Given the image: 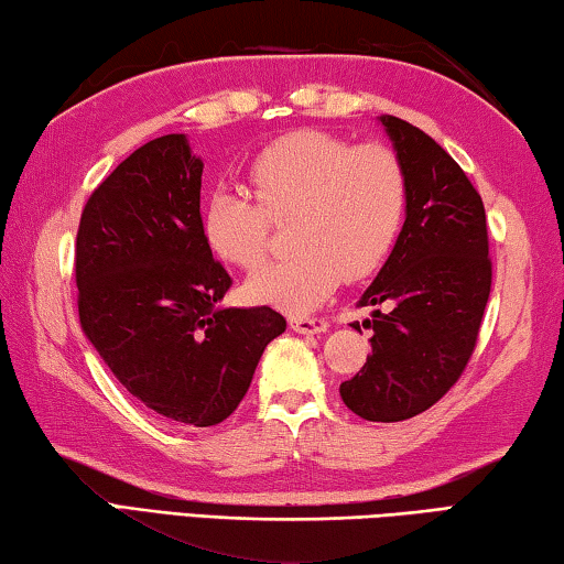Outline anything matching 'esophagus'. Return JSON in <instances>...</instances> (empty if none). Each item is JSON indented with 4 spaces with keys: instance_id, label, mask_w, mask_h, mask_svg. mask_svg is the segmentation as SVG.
Here are the masks:
<instances>
[{
    "instance_id": "1",
    "label": "esophagus",
    "mask_w": 564,
    "mask_h": 564,
    "mask_svg": "<svg viewBox=\"0 0 564 564\" xmlns=\"http://www.w3.org/2000/svg\"><path fill=\"white\" fill-rule=\"evenodd\" d=\"M290 327L300 335H322L329 329V322L325 317H292Z\"/></svg>"
}]
</instances>
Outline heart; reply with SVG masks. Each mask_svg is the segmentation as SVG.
Listing matches in <instances>:
<instances>
[{"label": "heart", "instance_id": "b5f03b06", "mask_svg": "<svg viewBox=\"0 0 564 564\" xmlns=\"http://www.w3.org/2000/svg\"><path fill=\"white\" fill-rule=\"evenodd\" d=\"M252 195L215 189L202 205V235L221 262L254 270L270 252L272 219L290 221L297 254L264 264L247 297L290 315L317 310L343 276L377 272L392 252L408 209V177L382 144L352 147L322 129L274 140L249 167Z\"/></svg>", "mask_w": 564, "mask_h": 564}]
</instances>
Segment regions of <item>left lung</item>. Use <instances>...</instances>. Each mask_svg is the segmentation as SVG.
I'll list each match as a JSON object with an SVG mask.
<instances>
[{
    "instance_id": "1",
    "label": "left lung",
    "mask_w": 564,
    "mask_h": 564,
    "mask_svg": "<svg viewBox=\"0 0 564 564\" xmlns=\"http://www.w3.org/2000/svg\"><path fill=\"white\" fill-rule=\"evenodd\" d=\"M408 177L404 225L359 304L372 310V352L339 384L369 422H402L430 410L463 375L490 297L482 197L442 147L404 119L380 117ZM359 329V325H352Z\"/></svg>"
}]
</instances>
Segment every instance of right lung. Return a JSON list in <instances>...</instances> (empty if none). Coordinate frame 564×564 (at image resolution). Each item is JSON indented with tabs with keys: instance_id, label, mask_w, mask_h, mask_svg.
<instances>
[{
	"instance_id": "right-lung-1",
	"label": "right lung",
	"mask_w": 564,
	"mask_h": 564,
	"mask_svg": "<svg viewBox=\"0 0 564 564\" xmlns=\"http://www.w3.org/2000/svg\"><path fill=\"white\" fill-rule=\"evenodd\" d=\"M202 170L184 134L147 142L91 192L74 249L91 347L144 408L192 427L237 410L288 329L272 307L219 304L232 280L202 235Z\"/></svg>"
}]
</instances>
